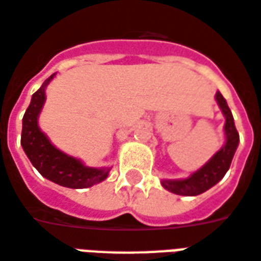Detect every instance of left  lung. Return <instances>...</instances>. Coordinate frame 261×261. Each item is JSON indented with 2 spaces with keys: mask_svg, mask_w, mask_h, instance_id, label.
<instances>
[{
  "mask_svg": "<svg viewBox=\"0 0 261 261\" xmlns=\"http://www.w3.org/2000/svg\"><path fill=\"white\" fill-rule=\"evenodd\" d=\"M216 101L222 111V115L225 118V125H224L225 142H224V146L207 161L206 164L195 172H192L188 178L161 180L163 188L171 193L180 196H197L200 193H204L210 188L217 185L231 167L233 154L237 151L238 144H239V133L235 128L233 117H232L231 110L228 107L227 100L222 97L220 91L216 93Z\"/></svg>",
  "mask_w": 261,
  "mask_h": 261,
  "instance_id": "8db88e82",
  "label": "left lung"
}]
</instances>
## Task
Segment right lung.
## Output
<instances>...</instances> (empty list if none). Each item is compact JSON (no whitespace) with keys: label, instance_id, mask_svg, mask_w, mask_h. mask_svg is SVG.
Wrapping results in <instances>:
<instances>
[{"label":"right lung","instance_id":"add662e5","mask_svg":"<svg viewBox=\"0 0 261 261\" xmlns=\"http://www.w3.org/2000/svg\"><path fill=\"white\" fill-rule=\"evenodd\" d=\"M54 76L55 73L51 75L32 96L22 119L20 144L34 168L48 180L70 189L90 188L107 179L111 167H87L82 160L57 149L39 126V115L45 102V89Z\"/></svg>","mask_w":261,"mask_h":261}]
</instances>
